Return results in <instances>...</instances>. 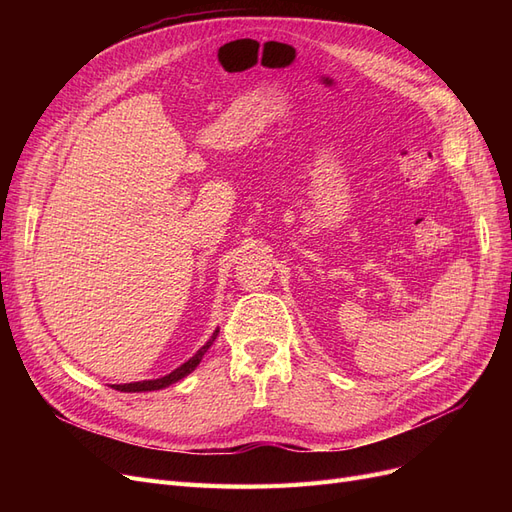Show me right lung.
<instances>
[{"mask_svg":"<svg viewBox=\"0 0 512 512\" xmlns=\"http://www.w3.org/2000/svg\"><path fill=\"white\" fill-rule=\"evenodd\" d=\"M215 335H218V331L213 333V337L209 339V342L200 348L190 361H185L181 367H177L175 371H170L168 376L164 378H158V380H143V382H130V384H113L117 391H126V393H138V391H158V389H164V386L173 384L177 380H181L183 376H188L190 371H194V367L200 363V359H203V354L209 350V346L215 342Z\"/></svg>","mask_w":512,"mask_h":512,"instance_id":"add662e5","label":"right lung"}]
</instances>
